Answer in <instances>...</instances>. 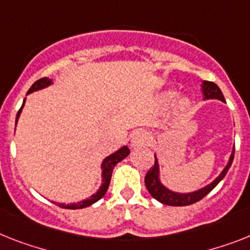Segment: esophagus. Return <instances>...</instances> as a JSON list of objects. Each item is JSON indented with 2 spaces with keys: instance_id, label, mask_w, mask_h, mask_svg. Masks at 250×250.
<instances>
[{
  "instance_id": "1",
  "label": "esophagus",
  "mask_w": 250,
  "mask_h": 250,
  "mask_svg": "<svg viewBox=\"0 0 250 250\" xmlns=\"http://www.w3.org/2000/svg\"><path fill=\"white\" fill-rule=\"evenodd\" d=\"M151 141V137L147 132L145 131H137L132 137V146L133 147H137V146H145V145H148Z\"/></svg>"
}]
</instances>
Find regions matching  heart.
<instances>
[{
  "mask_svg": "<svg viewBox=\"0 0 250 250\" xmlns=\"http://www.w3.org/2000/svg\"><path fill=\"white\" fill-rule=\"evenodd\" d=\"M171 96H173V95H171V94H167V95H165V100H167H167H170ZM186 106H187V103L186 102L180 103V108L184 109V108H186Z\"/></svg>",
  "mask_w": 250,
  "mask_h": 250,
  "instance_id": "b5f03b06",
  "label": "heart"
}]
</instances>
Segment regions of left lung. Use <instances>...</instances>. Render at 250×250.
<instances>
[{
    "mask_svg": "<svg viewBox=\"0 0 250 250\" xmlns=\"http://www.w3.org/2000/svg\"><path fill=\"white\" fill-rule=\"evenodd\" d=\"M202 91L203 95H205V99H219L221 102H225V98L222 95L221 90L215 83H211V81H205L202 85ZM234 152H235V147L232 150L231 156H230V160H229L228 165L225 167V169L222 170V173L220 174L219 177L213 180L212 183L206 186L205 188L200 190H196V192L192 193H186V194H182V193H174L171 190H169L167 188H165L163 184L160 183L159 180V165H157V160L155 157V164L150 167V170L147 171L146 177H145V184H146V188L150 192V194L154 197L155 200L161 202L163 205H167V206H188V205H193V203L198 202L206 197L211 190L215 188L217 184L222 180V178L225 177L228 170L230 169L232 164V160H234Z\"/></svg>",
    "mask_w": 250,
    "mask_h": 250,
    "instance_id": "left-lung-1",
    "label": "left lung"
}]
</instances>
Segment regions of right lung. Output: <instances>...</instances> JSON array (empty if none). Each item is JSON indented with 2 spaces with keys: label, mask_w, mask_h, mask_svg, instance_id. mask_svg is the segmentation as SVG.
<instances>
[{
  "label": "right lung",
  "mask_w": 250,
  "mask_h": 250,
  "mask_svg": "<svg viewBox=\"0 0 250 250\" xmlns=\"http://www.w3.org/2000/svg\"><path fill=\"white\" fill-rule=\"evenodd\" d=\"M50 83H52V80L47 79V77H43V79L37 80V81H35V83L31 85L30 89H29L28 94L33 93V91H35V90H39V89H43V87H47L48 85H50ZM24 103H25V100H24ZM24 103H22L21 108L19 109L18 115H16V123H18L19 115H20V113H21L22 106H24ZM128 154H129V148L127 147V146H123V147L119 148L117 152H114V154H112V155H109L105 160L103 161V164H102V167H103V184H102V187H100V189L98 190L95 194H93V196L90 197V198H87V200L81 201V202L71 203V205H62V203H57L58 206L62 207V208L77 209V208H83V207L91 206L93 203L98 202L100 198H103V196L105 194L106 189H108L114 167L118 164L119 161L123 160L125 156H128Z\"/></svg>",
  "instance_id": "right-lung-1"
}]
</instances>
